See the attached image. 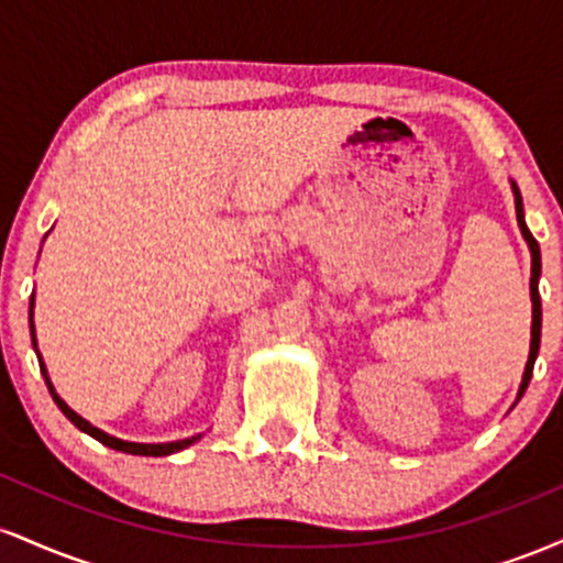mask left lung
<instances>
[{
    "label": "left lung",
    "instance_id": "obj_1",
    "mask_svg": "<svg viewBox=\"0 0 563 563\" xmlns=\"http://www.w3.org/2000/svg\"><path fill=\"white\" fill-rule=\"evenodd\" d=\"M510 192H514V203H516V222H519L521 235H525V241L529 245V256H532V277H529V299H532V339H529V360H527V367H525V376H521L519 394H516V402H519V399L525 397L529 378H532V371H534V360H538V352H540L542 307H540L538 283H540L542 264H540V245H538V241H534L532 232H529L527 222H525V203H521V192H519V187H516V183H510Z\"/></svg>",
    "mask_w": 563,
    "mask_h": 563
}]
</instances>
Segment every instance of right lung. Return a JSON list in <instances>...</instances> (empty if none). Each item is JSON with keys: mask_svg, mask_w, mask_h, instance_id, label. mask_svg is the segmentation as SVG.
<instances>
[{"mask_svg": "<svg viewBox=\"0 0 563 563\" xmlns=\"http://www.w3.org/2000/svg\"><path fill=\"white\" fill-rule=\"evenodd\" d=\"M44 238H47V235H44ZM29 314H31V318H29V320H31V341H34V352H36V357H38V367H42V376H44V380H47V389H49V394H53L55 405L63 410V416H66L68 421L76 426V429H81L84 434H89L92 439H97V442H102V444H106V448H111V450L126 452V455H145V457L172 455V452H179V450L190 448V444H196L198 439L203 437V434H196V437H187V439H177V442H153V444H147V442H126V439H119V437H113V434H106V431H102V429H97V426L89 423L87 418H81L79 412L70 410V407L66 405V399H63L60 394L55 391L53 380H49L47 365H44L42 354H38V346H36V333H34V296H31V312H29Z\"/></svg>", "mask_w": 563, "mask_h": 563, "instance_id": "right-lung-1", "label": "right lung"}]
</instances>
